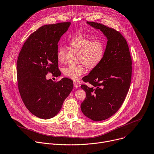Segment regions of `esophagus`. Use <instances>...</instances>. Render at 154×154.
Masks as SVG:
<instances>
[{
    "instance_id": "obj_1",
    "label": "esophagus",
    "mask_w": 154,
    "mask_h": 154,
    "mask_svg": "<svg viewBox=\"0 0 154 154\" xmlns=\"http://www.w3.org/2000/svg\"><path fill=\"white\" fill-rule=\"evenodd\" d=\"M74 87L75 88H78V87H79V84H78V83H77L76 82H74Z\"/></svg>"
}]
</instances>
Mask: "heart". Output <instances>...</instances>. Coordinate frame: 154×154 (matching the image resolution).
Listing matches in <instances>:
<instances>
[{
	"label": "heart",
	"instance_id": "1",
	"mask_svg": "<svg viewBox=\"0 0 154 154\" xmlns=\"http://www.w3.org/2000/svg\"><path fill=\"white\" fill-rule=\"evenodd\" d=\"M70 45L75 49L80 51V61L84 62L89 68H94L103 59L105 54L104 43L100 40H94L82 34L74 36L69 42ZM66 49L64 46H60L57 51V57L59 62H63L65 59ZM67 77L77 80L85 72L83 64L69 65L63 70Z\"/></svg>",
	"mask_w": 154,
	"mask_h": 154
}]
</instances>
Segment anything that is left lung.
<instances>
[{
    "label": "left lung",
    "mask_w": 154,
    "mask_h": 154,
    "mask_svg": "<svg viewBox=\"0 0 154 154\" xmlns=\"http://www.w3.org/2000/svg\"><path fill=\"white\" fill-rule=\"evenodd\" d=\"M86 22L100 29L108 40L103 59L83 79L90 86H81L86 93L81 110L88 118L98 122L112 116L123 104L131 85L132 59L120 32L101 23Z\"/></svg>",
    "instance_id": "1"
}]
</instances>
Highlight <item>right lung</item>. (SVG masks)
Masks as SVG:
<instances>
[{"label":"right lung","mask_w":154,"mask_h":154,"mask_svg":"<svg viewBox=\"0 0 154 154\" xmlns=\"http://www.w3.org/2000/svg\"><path fill=\"white\" fill-rule=\"evenodd\" d=\"M70 22L41 26L23 44L17 62L18 88L26 108L44 120L56 116L73 89V82L63 78L47 80L48 72L58 77V43Z\"/></svg>","instance_id":"add662e5"}]
</instances>
